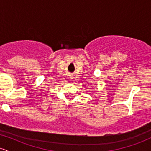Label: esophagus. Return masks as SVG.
Returning <instances> with one entry per match:
<instances>
[{
	"instance_id": "esophagus-1",
	"label": "esophagus",
	"mask_w": 151,
	"mask_h": 151,
	"mask_svg": "<svg viewBox=\"0 0 151 151\" xmlns=\"http://www.w3.org/2000/svg\"><path fill=\"white\" fill-rule=\"evenodd\" d=\"M68 79H70V80H72V79H73V77H72V76H70V77H69V78H68Z\"/></svg>"
}]
</instances>
